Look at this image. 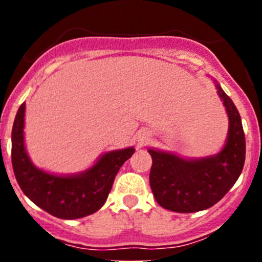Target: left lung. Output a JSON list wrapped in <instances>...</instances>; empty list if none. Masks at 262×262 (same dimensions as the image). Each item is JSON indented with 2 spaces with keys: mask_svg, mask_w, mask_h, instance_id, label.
<instances>
[{
  "mask_svg": "<svg viewBox=\"0 0 262 262\" xmlns=\"http://www.w3.org/2000/svg\"><path fill=\"white\" fill-rule=\"evenodd\" d=\"M229 118L226 147L203 160H182L171 153L149 149V184L162 208L178 213H195L219 202L238 180L245 165L246 141L241 116L228 95L215 84Z\"/></svg>",
  "mask_w": 262,
  "mask_h": 262,
  "instance_id": "obj_1",
  "label": "left lung"
}]
</instances>
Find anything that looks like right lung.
I'll return each mask as SVG.
<instances>
[{"instance_id": "1", "label": "right lung", "mask_w": 262, "mask_h": 262, "mask_svg": "<svg viewBox=\"0 0 262 262\" xmlns=\"http://www.w3.org/2000/svg\"><path fill=\"white\" fill-rule=\"evenodd\" d=\"M24 115L25 104H21L11 134L12 167L24 194L39 208L60 219H77L97 212L109 196L119 168L132 157L134 148L105 153L94 167L82 175H49L38 170L26 155Z\"/></svg>"}]
</instances>
